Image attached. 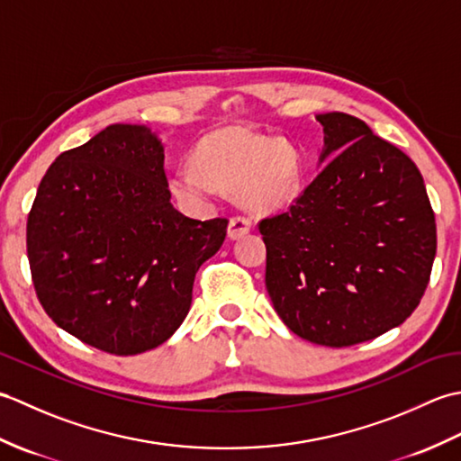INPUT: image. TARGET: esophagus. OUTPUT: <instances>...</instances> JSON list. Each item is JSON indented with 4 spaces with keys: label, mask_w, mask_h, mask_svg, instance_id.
<instances>
[{
    "label": "esophagus",
    "mask_w": 461,
    "mask_h": 461,
    "mask_svg": "<svg viewBox=\"0 0 461 461\" xmlns=\"http://www.w3.org/2000/svg\"><path fill=\"white\" fill-rule=\"evenodd\" d=\"M251 230V220L246 218V215H233L228 225V236L231 240H240L243 236H248Z\"/></svg>",
    "instance_id": "esophagus-1"
}]
</instances>
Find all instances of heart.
Returning a JSON list of instances; mask_svg holds the SVG:
<instances>
[{
	"mask_svg": "<svg viewBox=\"0 0 461 461\" xmlns=\"http://www.w3.org/2000/svg\"><path fill=\"white\" fill-rule=\"evenodd\" d=\"M192 164L172 176V192L202 205L220 188L240 194L251 210H283L303 192L301 156L287 140L243 129L215 131L195 144Z\"/></svg>",
	"mask_w": 461,
	"mask_h": 461,
	"instance_id": "heart-1",
	"label": "heart"
}]
</instances>
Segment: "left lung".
<instances>
[{
	"instance_id": "left-lung-1",
	"label": "left lung",
	"mask_w": 461,
	"mask_h": 461,
	"mask_svg": "<svg viewBox=\"0 0 461 461\" xmlns=\"http://www.w3.org/2000/svg\"><path fill=\"white\" fill-rule=\"evenodd\" d=\"M322 166L287 212L263 218L266 285L301 339L352 347L394 329L424 297L436 220L416 164L345 113L319 114Z\"/></svg>"
}]
</instances>
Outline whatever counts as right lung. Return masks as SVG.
<instances>
[{
    "label": "right lung",
    "mask_w": 461,
    "mask_h": 461,
    "mask_svg": "<svg viewBox=\"0 0 461 461\" xmlns=\"http://www.w3.org/2000/svg\"><path fill=\"white\" fill-rule=\"evenodd\" d=\"M170 195L146 126L111 124L57 156L27 218L33 287L55 325L116 357L174 335L228 220L185 218Z\"/></svg>",
    "instance_id": "right-lung-1"
}]
</instances>
